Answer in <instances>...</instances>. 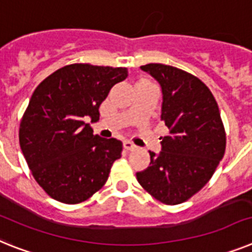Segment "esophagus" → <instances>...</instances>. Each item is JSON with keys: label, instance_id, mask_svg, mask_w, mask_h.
Listing matches in <instances>:
<instances>
[{"label": "esophagus", "instance_id": "obj_1", "mask_svg": "<svg viewBox=\"0 0 252 252\" xmlns=\"http://www.w3.org/2000/svg\"><path fill=\"white\" fill-rule=\"evenodd\" d=\"M124 149L128 150V151H133V150L137 149V146L133 142H130V141H126V142H124Z\"/></svg>", "mask_w": 252, "mask_h": 252}]
</instances>
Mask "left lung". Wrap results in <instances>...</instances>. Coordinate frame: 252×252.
I'll return each mask as SVG.
<instances>
[{
  "instance_id": "obj_1",
  "label": "left lung",
  "mask_w": 252,
  "mask_h": 252,
  "mask_svg": "<svg viewBox=\"0 0 252 252\" xmlns=\"http://www.w3.org/2000/svg\"><path fill=\"white\" fill-rule=\"evenodd\" d=\"M141 69L161 86V120L169 134L160 137L161 151L150 152V166L137 173V181L162 204H182L210 181L224 156L219 107L208 87L187 71L164 64Z\"/></svg>"
}]
</instances>
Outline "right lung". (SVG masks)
I'll list each match as a JSON object with an SVG mask.
<instances>
[{"mask_svg": "<svg viewBox=\"0 0 252 252\" xmlns=\"http://www.w3.org/2000/svg\"><path fill=\"white\" fill-rule=\"evenodd\" d=\"M126 77V67L71 64L38 84L20 122L19 142L48 196L79 204L106 183L123 143L94 136L84 120L100 119L98 107L111 87Z\"/></svg>", "mask_w": 252, "mask_h": 252, "instance_id": "1", "label": "right lung"}]
</instances>
